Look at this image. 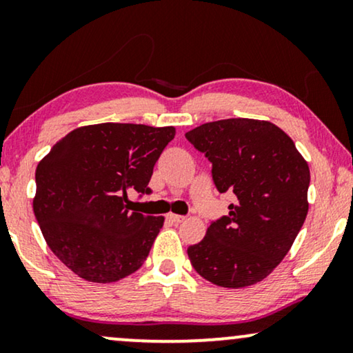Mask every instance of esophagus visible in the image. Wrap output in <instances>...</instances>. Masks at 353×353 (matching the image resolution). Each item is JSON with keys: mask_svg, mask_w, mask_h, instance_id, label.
I'll use <instances>...</instances> for the list:
<instances>
[{"mask_svg": "<svg viewBox=\"0 0 353 353\" xmlns=\"http://www.w3.org/2000/svg\"><path fill=\"white\" fill-rule=\"evenodd\" d=\"M167 219L172 221V223H181V221H185L186 220V216H183V215H176V214H168L167 215Z\"/></svg>", "mask_w": 353, "mask_h": 353, "instance_id": "34e87169", "label": "esophagus"}]
</instances>
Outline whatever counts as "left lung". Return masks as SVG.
Here are the masks:
<instances>
[{
  "label": "left lung",
  "instance_id": "1",
  "mask_svg": "<svg viewBox=\"0 0 353 353\" xmlns=\"http://www.w3.org/2000/svg\"><path fill=\"white\" fill-rule=\"evenodd\" d=\"M185 137L212 162L216 190L236 196L228 216L214 221L204 239L188 248L191 265L215 286L260 283L286 257L305 221L307 161L268 120H216Z\"/></svg>",
  "mask_w": 353,
  "mask_h": 353
}]
</instances>
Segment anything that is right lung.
<instances>
[{"label":"right lung","instance_id":"right-lung-1","mask_svg":"<svg viewBox=\"0 0 353 353\" xmlns=\"http://www.w3.org/2000/svg\"><path fill=\"white\" fill-rule=\"evenodd\" d=\"M175 127L96 123L72 130L35 172L33 214L52 254L77 276L115 283L144 263L163 216L130 207L128 191L149 192Z\"/></svg>","mask_w":353,"mask_h":353}]
</instances>
